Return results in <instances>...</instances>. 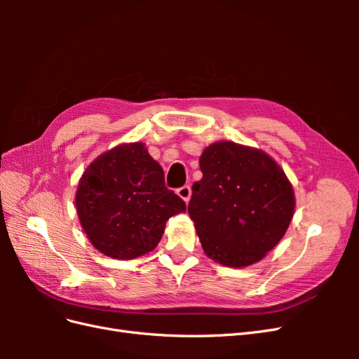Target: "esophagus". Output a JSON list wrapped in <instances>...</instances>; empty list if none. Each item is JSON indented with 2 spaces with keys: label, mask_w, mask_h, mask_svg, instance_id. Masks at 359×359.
I'll return each mask as SVG.
<instances>
[{
  "label": "esophagus",
  "mask_w": 359,
  "mask_h": 359,
  "mask_svg": "<svg viewBox=\"0 0 359 359\" xmlns=\"http://www.w3.org/2000/svg\"><path fill=\"white\" fill-rule=\"evenodd\" d=\"M177 194H178L181 199L189 202L190 198H191V187L190 186H182V187L177 189Z\"/></svg>",
  "instance_id": "obj_1"
}]
</instances>
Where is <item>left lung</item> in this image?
Returning a JSON list of instances; mask_svg holds the SVG:
<instances>
[{"label": "left lung", "instance_id": "8db88e82", "mask_svg": "<svg viewBox=\"0 0 359 359\" xmlns=\"http://www.w3.org/2000/svg\"><path fill=\"white\" fill-rule=\"evenodd\" d=\"M189 203L206 256L243 268L262 259L287 231L295 198L285 172L259 149L233 142L210 145Z\"/></svg>", "mask_w": 359, "mask_h": 359}]
</instances>
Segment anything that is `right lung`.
Listing matches in <instances>:
<instances>
[{
    "label": "right lung",
    "instance_id": "right-lung-1",
    "mask_svg": "<svg viewBox=\"0 0 359 359\" xmlns=\"http://www.w3.org/2000/svg\"><path fill=\"white\" fill-rule=\"evenodd\" d=\"M76 208L93 245L114 259L154 250L172 215L186 202L165 186V172L144 144L119 145L83 172Z\"/></svg>",
    "mask_w": 359,
    "mask_h": 359
}]
</instances>
